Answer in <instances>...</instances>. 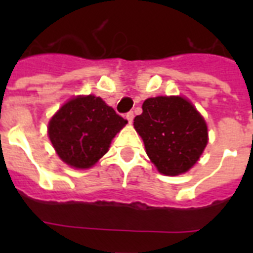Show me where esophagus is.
I'll return each mask as SVG.
<instances>
[{
    "instance_id": "obj_1",
    "label": "esophagus",
    "mask_w": 253,
    "mask_h": 253,
    "mask_svg": "<svg viewBox=\"0 0 253 253\" xmlns=\"http://www.w3.org/2000/svg\"><path fill=\"white\" fill-rule=\"evenodd\" d=\"M126 119L128 121V123H132V121H134V113L132 111H130V113H127L126 114Z\"/></svg>"
}]
</instances>
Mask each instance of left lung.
<instances>
[{"label": "left lung", "instance_id": "8db88e82", "mask_svg": "<svg viewBox=\"0 0 253 253\" xmlns=\"http://www.w3.org/2000/svg\"><path fill=\"white\" fill-rule=\"evenodd\" d=\"M134 119L147 155L159 172L177 176L192 168L208 144V126L182 97H155L143 103Z\"/></svg>", "mask_w": 253, "mask_h": 253}]
</instances>
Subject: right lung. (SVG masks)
<instances>
[{
  "instance_id": "1",
  "label": "right lung",
  "mask_w": 253,
  "mask_h": 253,
  "mask_svg": "<svg viewBox=\"0 0 253 253\" xmlns=\"http://www.w3.org/2000/svg\"><path fill=\"white\" fill-rule=\"evenodd\" d=\"M126 123L99 97L80 95L63 105L49 121V140L68 166L90 168Z\"/></svg>"
}]
</instances>
